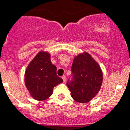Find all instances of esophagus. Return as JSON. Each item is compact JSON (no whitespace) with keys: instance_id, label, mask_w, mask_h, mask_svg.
Wrapping results in <instances>:
<instances>
[{"instance_id":"esophagus-1","label":"esophagus","mask_w":130,"mask_h":130,"mask_svg":"<svg viewBox=\"0 0 130 130\" xmlns=\"http://www.w3.org/2000/svg\"><path fill=\"white\" fill-rule=\"evenodd\" d=\"M62 79H63V82H65V81H66V78H65V76H63Z\"/></svg>"}]
</instances>
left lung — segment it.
Wrapping results in <instances>:
<instances>
[{"instance_id": "1", "label": "left lung", "mask_w": 130, "mask_h": 130, "mask_svg": "<svg viewBox=\"0 0 130 130\" xmlns=\"http://www.w3.org/2000/svg\"><path fill=\"white\" fill-rule=\"evenodd\" d=\"M72 79L67 83L72 99L79 103H87L100 91L103 82L101 68L87 52L76 56L72 65Z\"/></svg>"}]
</instances>
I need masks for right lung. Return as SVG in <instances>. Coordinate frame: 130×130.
I'll list each match as a JSON object with an SVG mask.
<instances>
[{
	"label": "right lung",
	"instance_id": "add662e5",
	"mask_svg": "<svg viewBox=\"0 0 130 130\" xmlns=\"http://www.w3.org/2000/svg\"><path fill=\"white\" fill-rule=\"evenodd\" d=\"M56 70L47 51H39L29 63L24 72V84L34 99L47 100L53 93L54 87L63 82L57 76Z\"/></svg>",
	"mask_w": 130,
	"mask_h": 130
}]
</instances>
